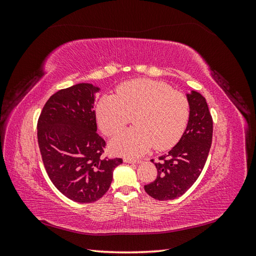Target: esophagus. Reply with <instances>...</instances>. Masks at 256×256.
Masks as SVG:
<instances>
[{"instance_id":"esophagus-1","label":"esophagus","mask_w":256,"mask_h":256,"mask_svg":"<svg viewBox=\"0 0 256 256\" xmlns=\"http://www.w3.org/2000/svg\"><path fill=\"white\" fill-rule=\"evenodd\" d=\"M124 162H125V164H140V160H136V159H131V158H125L124 159Z\"/></svg>"}]
</instances>
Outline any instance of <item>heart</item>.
I'll list each match as a JSON object with an SVG mask.
<instances>
[{
    "label": "heart",
    "mask_w": 256,
    "mask_h": 256,
    "mask_svg": "<svg viewBox=\"0 0 256 256\" xmlns=\"http://www.w3.org/2000/svg\"><path fill=\"white\" fill-rule=\"evenodd\" d=\"M118 96L104 95L96 106L98 125L106 136L115 134L129 122L134 125L111 140L114 152L142 156L154 145L164 150L180 140L189 118V102L180 92L160 81L136 79L120 84Z\"/></svg>",
    "instance_id": "obj_1"
}]
</instances>
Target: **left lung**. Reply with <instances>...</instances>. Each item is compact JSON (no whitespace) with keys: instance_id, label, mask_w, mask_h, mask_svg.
Instances as JSON below:
<instances>
[{"instance_id":"left-lung-1","label":"left lung","mask_w":256,"mask_h":256,"mask_svg":"<svg viewBox=\"0 0 256 256\" xmlns=\"http://www.w3.org/2000/svg\"><path fill=\"white\" fill-rule=\"evenodd\" d=\"M186 96L189 120L184 132L173 148L154 164L156 180L144 186L147 194L159 200H175L190 189L202 173L210 150L212 118L206 99L196 90H190Z\"/></svg>"}]
</instances>
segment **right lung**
Masks as SVG:
<instances>
[{
  "instance_id": "right-lung-1",
  "label": "right lung",
  "mask_w": 256,
  "mask_h": 256,
  "mask_svg": "<svg viewBox=\"0 0 256 256\" xmlns=\"http://www.w3.org/2000/svg\"><path fill=\"white\" fill-rule=\"evenodd\" d=\"M100 88L79 83L52 95L40 113L37 138L44 164L56 189L78 203H92L109 190L120 158L102 154L94 104Z\"/></svg>"
}]
</instances>
